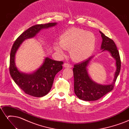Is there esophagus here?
Instances as JSON below:
<instances>
[{"label": "esophagus", "mask_w": 129, "mask_h": 129, "mask_svg": "<svg viewBox=\"0 0 129 129\" xmlns=\"http://www.w3.org/2000/svg\"><path fill=\"white\" fill-rule=\"evenodd\" d=\"M63 66L65 68H72V66L71 64H70L69 63H64L63 64Z\"/></svg>", "instance_id": "esophagus-1"}]
</instances>
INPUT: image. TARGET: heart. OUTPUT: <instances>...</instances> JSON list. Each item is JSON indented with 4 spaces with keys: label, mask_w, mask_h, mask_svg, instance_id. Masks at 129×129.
I'll use <instances>...</instances> for the list:
<instances>
[{
    "label": "heart",
    "mask_w": 129,
    "mask_h": 129,
    "mask_svg": "<svg viewBox=\"0 0 129 129\" xmlns=\"http://www.w3.org/2000/svg\"><path fill=\"white\" fill-rule=\"evenodd\" d=\"M59 45H55L56 51L63 54V49L70 50L73 59L82 61L90 56L95 49L96 37L92 32L80 28H73L61 35Z\"/></svg>",
    "instance_id": "1"
}]
</instances>
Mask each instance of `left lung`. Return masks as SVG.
<instances>
[{
	"label": "left lung",
	"mask_w": 129,
	"mask_h": 129,
	"mask_svg": "<svg viewBox=\"0 0 129 129\" xmlns=\"http://www.w3.org/2000/svg\"><path fill=\"white\" fill-rule=\"evenodd\" d=\"M102 38L101 49L102 52L107 50L110 52L112 57L116 60V71L114 75L112 83L109 84H100L91 80L88 72L87 66L92 57H89L81 63L74 66L73 73L74 77V92L78 98L80 100L91 101H96L106 95L114 89L117 78L120 70L121 62L118 50L114 41L105 36L100 31Z\"/></svg>",
	"instance_id": "left-lung-1"
}]
</instances>
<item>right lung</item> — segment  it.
I'll list each match as a JSON object with an SVG mask.
<instances>
[{
    "label": "right lung",
    "mask_w": 129,
    "mask_h": 129,
    "mask_svg": "<svg viewBox=\"0 0 129 129\" xmlns=\"http://www.w3.org/2000/svg\"><path fill=\"white\" fill-rule=\"evenodd\" d=\"M56 22L36 25L23 32L15 41L11 49L10 73L15 83L26 93L34 97L44 96L52 88L56 74L62 69V61L50 59L47 57L37 71L28 74L18 71L15 64V55L19 47L25 40L35 37L40 30L55 26Z\"/></svg>",
    "instance_id": "right-lung-1"
}]
</instances>
